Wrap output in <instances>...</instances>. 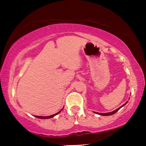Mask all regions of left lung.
<instances>
[{"mask_svg": "<svg viewBox=\"0 0 146 146\" xmlns=\"http://www.w3.org/2000/svg\"><path fill=\"white\" fill-rule=\"evenodd\" d=\"M127 103V102H125L124 104H123L122 106H120L119 108H118L117 109H116L115 110H114V111H111V112H109V113H98V112H95L94 111V113H97V114H99V115H113V114H114L115 113H116L117 111L119 110V109L121 108H122L123 106H124Z\"/></svg>", "mask_w": 146, "mask_h": 146, "instance_id": "1", "label": "left lung"}]
</instances>
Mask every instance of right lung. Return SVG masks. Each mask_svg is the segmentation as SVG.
<instances>
[{"label": "right lung", "mask_w": 146, "mask_h": 146, "mask_svg": "<svg viewBox=\"0 0 146 146\" xmlns=\"http://www.w3.org/2000/svg\"><path fill=\"white\" fill-rule=\"evenodd\" d=\"M62 110V109L60 111H58V113H55V114H54V115H49V116H38V115H35V116L36 117H38V118H40V119H48V118H51V117H53L54 116H55L56 115H57V114H58V113L60 112V111Z\"/></svg>", "instance_id": "right-lung-1"}]
</instances>
